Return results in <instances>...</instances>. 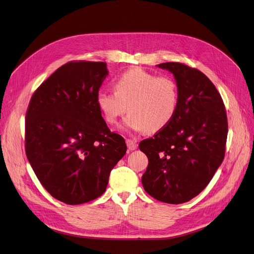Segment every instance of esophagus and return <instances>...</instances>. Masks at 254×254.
<instances>
[{
  "mask_svg": "<svg viewBox=\"0 0 254 254\" xmlns=\"http://www.w3.org/2000/svg\"><path fill=\"white\" fill-rule=\"evenodd\" d=\"M127 148H128L129 151H133V150L136 149V144H135L134 140L127 139Z\"/></svg>",
  "mask_w": 254,
  "mask_h": 254,
  "instance_id": "obj_1",
  "label": "esophagus"
}]
</instances>
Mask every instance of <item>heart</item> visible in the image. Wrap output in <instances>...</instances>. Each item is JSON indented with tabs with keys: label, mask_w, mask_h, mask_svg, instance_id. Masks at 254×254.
Masks as SVG:
<instances>
[{
	"label": "heart",
	"mask_w": 254,
	"mask_h": 254,
	"mask_svg": "<svg viewBox=\"0 0 254 254\" xmlns=\"http://www.w3.org/2000/svg\"><path fill=\"white\" fill-rule=\"evenodd\" d=\"M113 91H100L97 105L104 120L113 125L128 110L126 126L134 131L154 132L174 118L178 105V87L169 76H157L134 67L114 82Z\"/></svg>",
	"instance_id": "obj_1"
}]
</instances>
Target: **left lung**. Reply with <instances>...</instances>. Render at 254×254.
I'll return each mask as SVG.
<instances>
[{
  "label": "left lung",
  "mask_w": 254,
  "mask_h": 254,
  "mask_svg": "<svg viewBox=\"0 0 254 254\" xmlns=\"http://www.w3.org/2000/svg\"><path fill=\"white\" fill-rule=\"evenodd\" d=\"M157 65L174 75L179 98L172 121L139 145L149 160L142 183L157 200L178 204L201 192L223 162L228 121L220 93L203 73L181 63Z\"/></svg>",
  "instance_id": "8db88e82"
}]
</instances>
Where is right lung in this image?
Segmentation results:
<instances>
[{"instance_id": "1", "label": "right lung", "mask_w": 254, "mask_h": 254, "mask_svg": "<svg viewBox=\"0 0 254 254\" xmlns=\"http://www.w3.org/2000/svg\"><path fill=\"white\" fill-rule=\"evenodd\" d=\"M107 75L103 62H68L34 91L26 111L27 159L42 187L66 204L102 195L127 152L97 105Z\"/></svg>"}]
</instances>
